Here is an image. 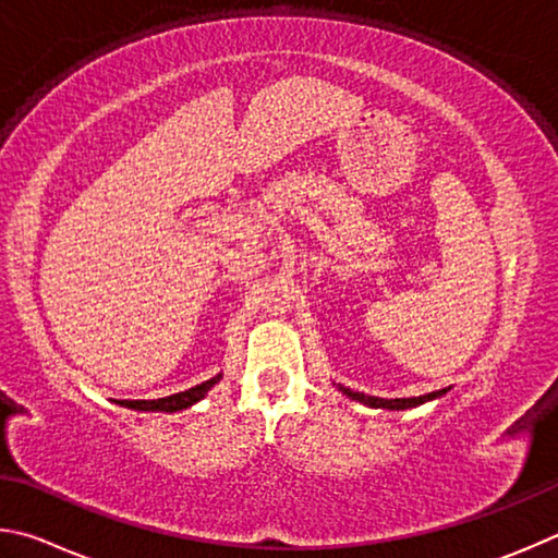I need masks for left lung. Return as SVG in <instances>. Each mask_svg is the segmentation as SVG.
Returning a JSON list of instances; mask_svg holds the SVG:
<instances>
[{
  "instance_id": "8db88e82",
  "label": "left lung",
  "mask_w": 558,
  "mask_h": 558,
  "mask_svg": "<svg viewBox=\"0 0 558 558\" xmlns=\"http://www.w3.org/2000/svg\"><path fill=\"white\" fill-rule=\"evenodd\" d=\"M340 392H343L348 399H353V402H360L365 407H373V409H389V412H404V409H414V407H422L426 402H434V399H441L446 395V389H438V392L432 395H422V397H404V399H383V397H369L363 392H353V389H348L343 385H336Z\"/></svg>"
}]
</instances>
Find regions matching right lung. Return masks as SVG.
<instances>
[{"label":"right lung","mask_w":558,"mask_h":558,"mask_svg":"<svg viewBox=\"0 0 558 558\" xmlns=\"http://www.w3.org/2000/svg\"><path fill=\"white\" fill-rule=\"evenodd\" d=\"M220 375H215L210 379H205L203 385H195L191 389H185V392L179 395H171V397H161V399H122V402H117L120 407L126 409H136V412H163V414H173V412H183V409L193 407L195 402H201V399L210 392V389L220 383Z\"/></svg>","instance_id":"1"}]
</instances>
